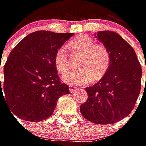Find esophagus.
Returning a JSON list of instances; mask_svg holds the SVG:
<instances>
[{
  "label": "esophagus",
  "mask_w": 146,
  "mask_h": 146,
  "mask_svg": "<svg viewBox=\"0 0 146 146\" xmlns=\"http://www.w3.org/2000/svg\"><path fill=\"white\" fill-rule=\"evenodd\" d=\"M68 88H69V92H70L71 93L77 90V88H76L75 87H73V86H69V87H68Z\"/></svg>",
  "instance_id": "esophagus-1"
}]
</instances>
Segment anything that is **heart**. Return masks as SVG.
Here are the masks:
<instances>
[{"label": "heart", "mask_w": 146, "mask_h": 146, "mask_svg": "<svg viewBox=\"0 0 146 146\" xmlns=\"http://www.w3.org/2000/svg\"><path fill=\"white\" fill-rule=\"evenodd\" d=\"M73 54L80 56L78 63V70L64 73L69 67V58L64 47L58 48L54 57L56 69L64 73L63 81L70 85H85L93 78L98 80L107 73L111 62V56L107 48L96 43L87 35H80L68 44Z\"/></svg>", "instance_id": "heart-1"}]
</instances>
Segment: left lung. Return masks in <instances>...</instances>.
<instances>
[{"label":"left lung","instance_id":"8db88e82","mask_svg":"<svg viewBox=\"0 0 146 146\" xmlns=\"http://www.w3.org/2000/svg\"><path fill=\"white\" fill-rule=\"evenodd\" d=\"M94 35L107 48L111 62L98 82L86 88L88 98L80 111L95 124H113L128 116L135 107L142 70L135 50L120 35L104 30Z\"/></svg>","mask_w":146,"mask_h":146}]
</instances>
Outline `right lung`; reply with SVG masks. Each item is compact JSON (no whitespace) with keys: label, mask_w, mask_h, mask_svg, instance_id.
<instances>
[{"label":"right lung","mask_w":146,"mask_h":146,"mask_svg":"<svg viewBox=\"0 0 146 146\" xmlns=\"http://www.w3.org/2000/svg\"><path fill=\"white\" fill-rule=\"evenodd\" d=\"M73 35L35 31L11 52L4 66L2 84L0 78V96L4 92L8 107L18 118L33 122L44 121L53 114L58 99L69 94L68 85L58 78L54 57Z\"/></svg>","instance_id":"obj_1"}]
</instances>
